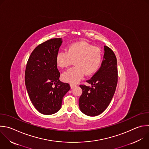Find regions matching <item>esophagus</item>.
I'll return each instance as SVG.
<instances>
[{
	"instance_id": "obj_1",
	"label": "esophagus",
	"mask_w": 149,
	"mask_h": 149,
	"mask_svg": "<svg viewBox=\"0 0 149 149\" xmlns=\"http://www.w3.org/2000/svg\"><path fill=\"white\" fill-rule=\"evenodd\" d=\"M70 86H71V88L73 89L74 88H75L76 86V85L75 84H71Z\"/></svg>"
}]
</instances>
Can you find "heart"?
I'll list each match as a JSON object with an SVG mask.
<instances>
[{
    "label": "heart",
    "instance_id": "1",
    "mask_svg": "<svg viewBox=\"0 0 149 149\" xmlns=\"http://www.w3.org/2000/svg\"><path fill=\"white\" fill-rule=\"evenodd\" d=\"M56 61L61 68L68 67L74 61L75 66L64 72L62 78L66 82L76 84L85 74L89 76L97 71L102 62V52L98 47L86 42H77L70 45L67 50L59 52Z\"/></svg>",
    "mask_w": 149,
    "mask_h": 149
}]
</instances>
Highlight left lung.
<instances>
[{
    "label": "left lung",
    "instance_id": "left-lung-1",
    "mask_svg": "<svg viewBox=\"0 0 149 149\" xmlns=\"http://www.w3.org/2000/svg\"><path fill=\"white\" fill-rule=\"evenodd\" d=\"M101 67L89 80L91 87L81 85L82 93L79 99L81 111L89 116L102 113L109 106L118 83L117 60L112 49L105 45Z\"/></svg>",
    "mask_w": 149,
    "mask_h": 149
}]
</instances>
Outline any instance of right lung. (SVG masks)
Masks as SVG:
<instances>
[{"label":"right lung","mask_w":149,"mask_h":149,"mask_svg":"<svg viewBox=\"0 0 149 149\" xmlns=\"http://www.w3.org/2000/svg\"><path fill=\"white\" fill-rule=\"evenodd\" d=\"M63 42L52 38L39 44L31 53L26 65L25 84L31 103L44 115H52L61 107L63 98L70 89L59 79L56 58Z\"/></svg>","instance_id":"1"}]
</instances>
